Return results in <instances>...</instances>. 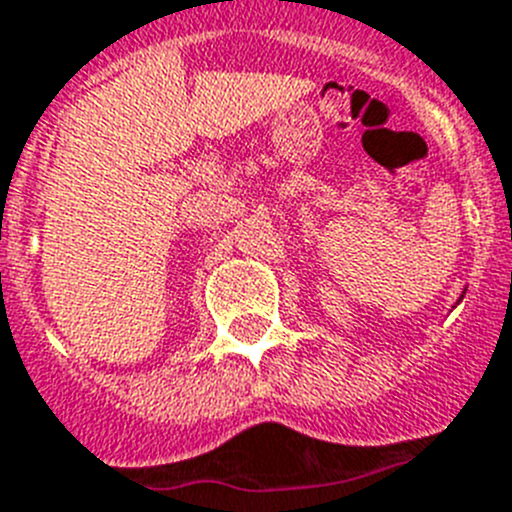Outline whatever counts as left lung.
<instances>
[{
	"label": "left lung",
	"instance_id": "obj_1",
	"mask_svg": "<svg viewBox=\"0 0 512 512\" xmlns=\"http://www.w3.org/2000/svg\"><path fill=\"white\" fill-rule=\"evenodd\" d=\"M461 297H464V295H461Z\"/></svg>",
	"mask_w": 512,
	"mask_h": 512
}]
</instances>
